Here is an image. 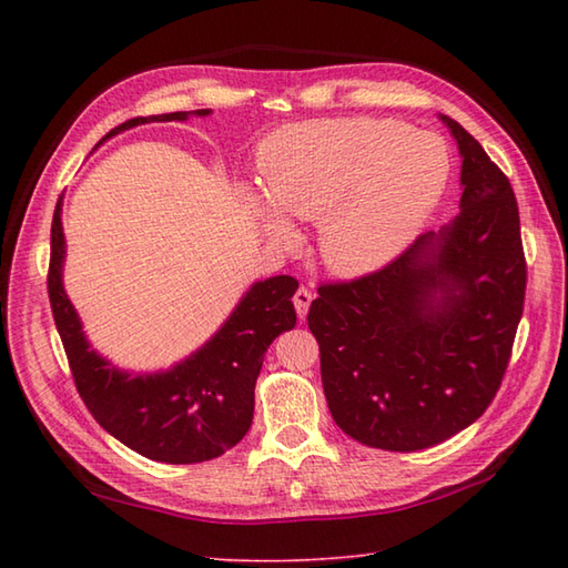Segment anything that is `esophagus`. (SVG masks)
Here are the masks:
<instances>
[{"label":"esophagus","mask_w":568,"mask_h":568,"mask_svg":"<svg viewBox=\"0 0 568 568\" xmlns=\"http://www.w3.org/2000/svg\"><path fill=\"white\" fill-rule=\"evenodd\" d=\"M293 305H295V310H297V317L303 320V317L307 315L310 305H312V293L307 291V287H297V293H295V297H293Z\"/></svg>","instance_id":"esophagus-1"}]
</instances>
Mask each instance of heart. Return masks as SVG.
<instances>
[{
    "instance_id": "heart-1",
    "label": "heart",
    "mask_w": 568,
    "mask_h": 568,
    "mask_svg": "<svg viewBox=\"0 0 568 568\" xmlns=\"http://www.w3.org/2000/svg\"><path fill=\"white\" fill-rule=\"evenodd\" d=\"M265 200L248 197L263 236L295 244L287 220L320 222L317 251L342 277L383 271L425 232L452 161L439 136L393 119H320L281 129L261 149Z\"/></svg>"
}]
</instances>
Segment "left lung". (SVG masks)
I'll list each match as a JSON object with an SVG mask.
<instances>
[{
	"mask_svg": "<svg viewBox=\"0 0 568 568\" xmlns=\"http://www.w3.org/2000/svg\"><path fill=\"white\" fill-rule=\"evenodd\" d=\"M462 155L458 214L383 271L320 285L307 324L322 385L344 434L417 452L486 413L523 317L527 265L510 180L439 114Z\"/></svg>",
	"mask_w": 568,
	"mask_h": 568,
	"instance_id": "8db88e82",
	"label": "left lung"
}]
</instances>
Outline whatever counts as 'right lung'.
Returning <instances> with one entry per match:
<instances>
[{
    "mask_svg": "<svg viewBox=\"0 0 568 568\" xmlns=\"http://www.w3.org/2000/svg\"><path fill=\"white\" fill-rule=\"evenodd\" d=\"M207 114L212 110L136 116L104 139L141 124L185 122L187 116ZM60 214L63 200L55 204L51 226L48 297L72 378L92 417L114 439L153 462L200 464L232 449L251 427L253 388L265 352L277 334L295 327V277L275 275L253 283L212 339L175 366L153 373L122 371L90 346L78 310L65 295Z\"/></svg>",
    "mask_w": 568,
    "mask_h": 568,
    "instance_id": "1",
    "label": "right lung"
}]
</instances>
